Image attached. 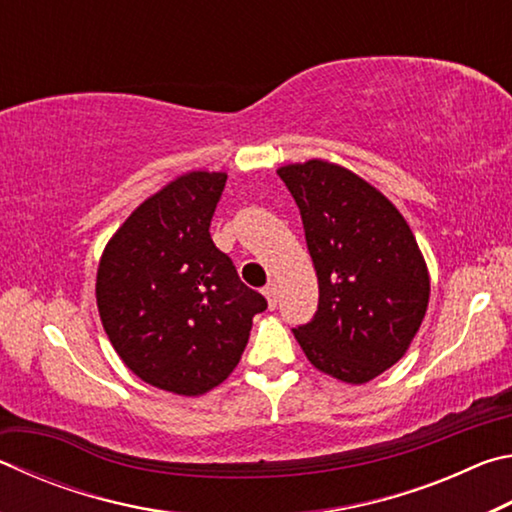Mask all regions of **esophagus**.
<instances>
[{
    "mask_svg": "<svg viewBox=\"0 0 512 512\" xmlns=\"http://www.w3.org/2000/svg\"><path fill=\"white\" fill-rule=\"evenodd\" d=\"M264 296H266V302H268V309H275L277 307V284L275 282L266 284Z\"/></svg>",
    "mask_w": 512,
    "mask_h": 512,
    "instance_id": "esophagus-1",
    "label": "esophagus"
}]
</instances>
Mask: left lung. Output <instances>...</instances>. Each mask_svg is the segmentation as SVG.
I'll use <instances>...</instances> for the list:
<instances>
[{
	"label": "left lung",
	"mask_w": 512,
	"mask_h": 512,
	"mask_svg": "<svg viewBox=\"0 0 512 512\" xmlns=\"http://www.w3.org/2000/svg\"><path fill=\"white\" fill-rule=\"evenodd\" d=\"M318 277V311L293 329L316 370L366 384L395 366L429 307V271L400 210L329 160L284 164Z\"/></svg>",
	"instance_id": "left-lung-1"
}]
</instances>
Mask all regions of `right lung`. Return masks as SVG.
I'll list each match as a JSON object with an SVG mask.
<instances>
[{"label": "right lung", "mask_w": 512, "mask_h": 512, "mask_svg": "<svg viewBox=\"0 0 512 512\" xmlns=\"http://www.w3.org/2000/svg\"><path fill=\"white\" fill-rule=\"evenodd\" d=\"M225 180L223 171L173 178L119 225L97 268L99 316L119 359L185 397L230 377L266 309L210 237Z\"/></svg>", "instance_id": "right-lung-1"}]
</instances>
